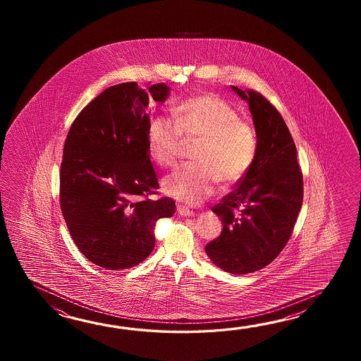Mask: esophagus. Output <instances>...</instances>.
Segmentation results:
<instances>
[{
  "mask_svg": "<svg viewBox=\"0 0 361 361\" xmlns=\"http://www.w3.org/2000/svg\"><path fill=\"white\" fill-rule=\"evenodd\" d=\"M177 212L180 216H192L193 215V212L190 210L188 207H183V205H178Z\"/></svg>",
  "mask_w": 361,
  "mask_h": 361,
  "instance_id": "obj_1",
  "label": "esophagus"
}]
</instances>
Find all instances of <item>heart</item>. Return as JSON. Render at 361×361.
<instances>
[{"label": "heart", "mask_w": 361, "mask_h": 361, "mask_svg": "<svg viewBox=\"0 0 361 361\" xmlns=\"http://www.w3.org/2000/svg\"><path fill=\"white\" fill-rule=\"evenodd\" d=\"M199 139L193 151L196 164L180 166L162 179V191L173 199L199 205L214 193L218 182L236 184L253 166L257 135L250 123L238 118L227 102L204 94L182 102L174 120L157 116L148 125L151 159L161 168L177 162L183 140Z\"/></svg>", "instance_id": "obj_1"}]
</instances>
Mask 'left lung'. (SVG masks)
<instances>
[{
    "mask_svg": "<svg viewBox=\"0 0 361 361\" xmlns=\"http://www.w3.org/2000/svg\"><path fill=\"white\" fill-rule=\"evenodd\" d=\"M232 90L249 104L258 148L245 177L213 207L223 231L205 252L223 271L245 275L269 264L292 236L303 201V177L280 112L259 92L236 86Z\"/></svg>",
    "mask_w": 361,
    "mask_h": 361,
    "instance_id": "obj_1",
    "label": "left lung"
}]
</instances>
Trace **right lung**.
Instances as JSON below:
<instances>
[{"label":"right lung","instance_id":"add662e5","mask_svg":"<svg viewBox=\"0 0 361 361\" xmlns=\"http://www.w3.org/2000/svg\"><path fill=\"white\" fill-rule=\"evenodd\" d=\"M170 87L137 82L106 89L72 123L61 165V209L85 257L102 269H131L154 247V224L176 210L169 197L142 200L159 182L149 160V100Z\"/></svg>","mask_w":361,"mask_h":361}]
</instances>
